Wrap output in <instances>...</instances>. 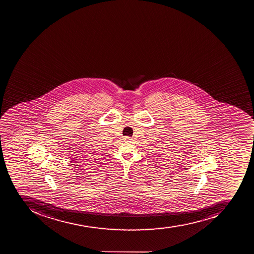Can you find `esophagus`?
<instances>
[{"instance_id": "34e87169", "label": "esophagus", "mask_w": 254, "mask_h": 254, "mask_svg": "<svg viewBox=\"0 0 254 254\" xmlns=\"http://www.w3.org/2000/svg\"><path fill=\"white\" fill-rule=\"evenodd\" d=\"M125 139H126V140H132V138L130 137V136H125Z\"/></svg>"}]
</instances>
